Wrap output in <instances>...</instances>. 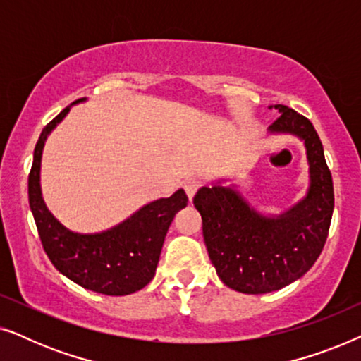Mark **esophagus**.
<instances>
[{"instance_id": "34e87169", "label": "esophagus", "mask_w": 361, "mask_h": 361, "mask_svg": "<svg viewBox=\"0 0 361 361\" xmlns=\"http://www.w3.org/2000/svg\"><path fill=\"white\" fill-rule=\"evenodd\" d=\"M200 185H202V182L199 179H195V177L194 179H187L184 182V190H185L187 197H189V200L194 199V195L197 194V190L200 189Z\"/></svg>"}]
</instances>
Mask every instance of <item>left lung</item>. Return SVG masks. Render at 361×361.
<instances>
[{"mask_svg": "<svg viewBox=\"0 0 361 361\" xmlns=\"http://www.w3.org/2000/svg\"><path fill=\"white\" fill-rule=\"evenodd\" d=\"M269 108L279 111L269 135H294L304 141L310 180L304 199L281 215L268 216L233 185L215 182L194 197L216 274L243 294L273 293L307 273L322 253L334 214L332 174L312 123L286 105Z\"/></svg>", "mask_w": 361, "mask_h": 361, "instance_id": "obj_1", "label": "left lung"}]
</instances>
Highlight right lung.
Segmentation results:
<instances>
[{"instance_id": "obj_1", "label": "right lung", "mask_w": 361, "mask_h": 361, "mask_svg": "<svg viewBox=\"0 0 361 361\" xmlns=\"http://www.w3.org/2000/svg\"><path fill=\"white\" fill-rule=\"evenodd\" d=\"M85 100L80 98L72 105ZM71 106L63 108L44 128L34 149L27 194L39 238L59 273L75 284L98 294H133L154 278L169 225L189 199L179 189L167 199L141 207L130 219L100 233H77L66 228L44 204L41 159L47 136L66 118Z\"/></svg>"}]
</instances>
